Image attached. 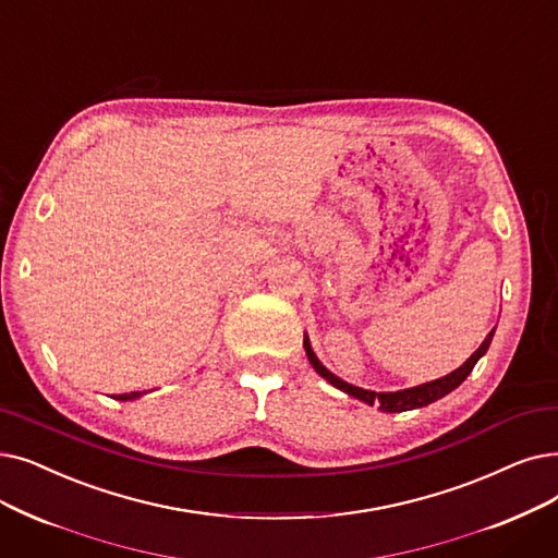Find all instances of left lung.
Segmentation results:
<instances>
[{"instance_id": "8db88e82", "label": "left lung", "mask_w": 558, "mask_h": 558, "mask_svg": "<svg viewBox=\"0 0 558 558\" xmlns=\"http://www.w3.org/2000/svg\"><path fill=\"white\" fill-rule=\"evenodd\" d=\"M493 335H495V328L488 332V337L483 339V344L468 357V362L463 367H458L456 372L438 378V380H430V383H424V385H417V387H410V390H399V392H372V390H362V387H355V385H349L344 383L342 378H337L335 374H330L322 362L317 360V355H314V351L310 349V342L305 339L303 347H305V353H307V360L310 365L314 367V372H317L319 376H324L330 385H335L337 390H342L360 401H365L369 405L378 403L383 413H401V410H413V408H424L433 401L442 399L445 395H449L451 390H456V387L463 383L470 372L474 369V365L478 362V357L488 351L490 342H493Z\"/></svg>"}]
</instances>
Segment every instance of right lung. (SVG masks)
<instances>
[{"instance_id": "1", "label": "right lung", "mask_w": 558, "mask_h": 558, "mask_svg": "<svg viewBox=\"0 0 558 558\" xmlns=\"http://www.w3.org/2000/svg\"><path fill=\"white\" fill-rule=\"evenodd\" d=\"M141 395H143V392H130V395H120L118 399H120V401H130V399H136V397H141Z\"/></svg>"}]
</instances>
